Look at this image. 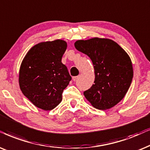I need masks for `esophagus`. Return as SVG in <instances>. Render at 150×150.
<instances>
[{"instance_id":"34e87169","label":"esophagus","mask_w":150,"mask_h":150,"mask_svg":"<svg viewBox=\"0 0 150 150\" xmlns=\"http://www.w3.org/2000/svg\"><path fill=\"white\" fill-rule=\"evenodd\" d=\"M77 79H78V76H74L73 78H72V80L74 81H76L77 80Z\"/></svg>"}]
</instances>
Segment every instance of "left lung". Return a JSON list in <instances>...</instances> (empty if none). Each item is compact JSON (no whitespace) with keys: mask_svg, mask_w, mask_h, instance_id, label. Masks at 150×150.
Here are the masks:
<instances>
[{"mask_svg":"<svg viewBox=\"0 0 150 150\" xmlns=\"http://www.w3.org/2000/svg\"><path fill=\"white\" fill-rule=\"evenodd\" d=\"M76 49L92 60L94 68V84L83 92L94 108L107 110L124 98L133 79L129 56L116 42L94 38L77 40Z\"/></svg>","mask_w":150,"mask_h":150,"instance_id":"1","label":"left lung"}]
</instances>
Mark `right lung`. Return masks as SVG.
Segmentation results:
<instances>
[{
	"label": "right lung",
	"instance_id": "right-lung-1",
	"mask_svg": "<svg viewBox=\"0 0 150 150\" xmlns=\"http://www.w3.org/2000/svg\"><path fill=\"white\" fill-rule=\"evenodd\" d=\"M67 43L62 40L40 42L27 53L19 71V85L35 106L51 110L62 100V94L71 80L62 63Z\"/></svg>",
	"mask_w": 150,
	"mask_h": 150
}]
</instances>
